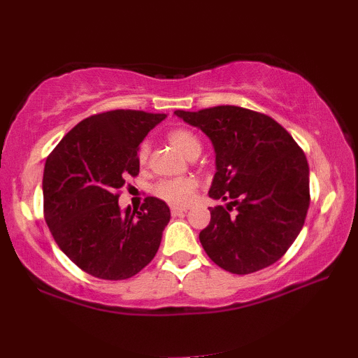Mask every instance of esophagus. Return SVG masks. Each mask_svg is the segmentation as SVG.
<instances>
[{
	"label": "esophagus",
	"instance_id": "obj_1",
	"mask_svg": "<svg viewBox=\"0 0 358 358\" xmlns=\"http://www.w3.org/2000/svg\"><path fill=\"white\" fill-rule=\"evenodd\" d=\"M188 210V207H171V215L173 217H178V215L184 213Z\"/></svg>",
	"mask_w": 358,
	"mask_h": 358
}]
</instances>
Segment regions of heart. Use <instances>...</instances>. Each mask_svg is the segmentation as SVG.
Returning <instances> with one entry per match:
<instances>
[{
  "label": "heart",
  "mask_w": 358,
  "mask_h": 358,
  "mask_svg": "<svg viewBox=\"0 0 358 358\" xmlns=\"http://www.w3.org/2000/svg\"><path fill=\"white\" fill-rule=\"evenodd\" d=\"M168 141L188 159L198 156L201 152V141L196 137V134L184 129V127H176V129H171L168 132ZM148 156H150V145L143 141V143L138 146L137 151L138 164L145 165ZM194 188H196V182L190 178L164 179L157 182L156 187H154V193H156V196H159L160 199L166 201L168 204L184 206L192 199Z\"/></svg>",
  "instance_id": "b5f03b06"
}]
</instances>
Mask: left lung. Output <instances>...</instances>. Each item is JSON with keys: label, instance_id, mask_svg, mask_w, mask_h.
<instances>
[{"label": "left lung", "instance_id": "8db88e82", "mask_svg": "<svg viewBox=\"0 0 358 358\" xmlns=\"http://www.w3.org/2000/svg\"><path fill=\"white\" fill-rule=\"evenodd\" d=\"M206 134L217 173L208 196L227 201L210 207L199 241L217 265L251 274L278 262L298 237L310 206L304 151L278 121L238 106L174 112Z\"/></svg>", "mask_w": 358, "mask_h": 358}]
</instances>
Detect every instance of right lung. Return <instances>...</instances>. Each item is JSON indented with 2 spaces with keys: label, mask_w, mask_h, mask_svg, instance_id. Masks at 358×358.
Segmentation results:
<instances>
[{
  "label": "right lung",
  "mask_w": 358,
  "mask_h": 358,
  "mask_svg": "<svg viewBox=\"0 0 358 358\" xmlns=\"http://www.w3.org/2000/svg\"><path fill=\"white\" fill-rule=\"evenodd\" d=\"M165 113L110 110L80 121L59 141L43 171V215L57 246L87 274L123 280L150 263L170 221L162 199L118 206L140 170L138 146Z\"/></svg>",
  "instance_id": "right-lung-1"
}]
</instances>
